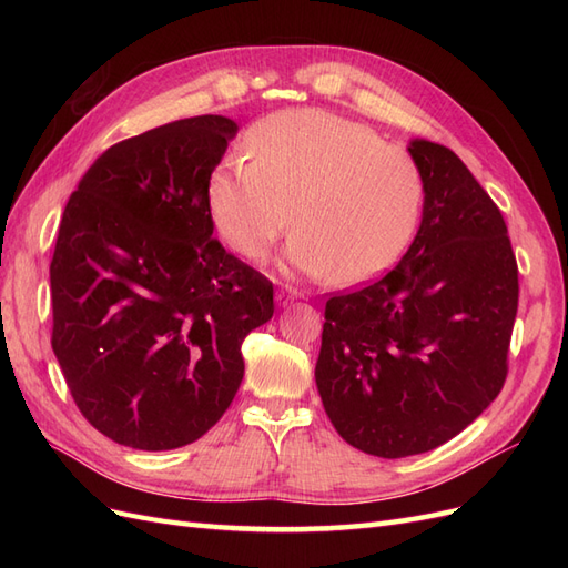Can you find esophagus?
Segmentation results:
<instances>
[{"mask_svg":"<svg viewBox=\"0 0 568 568\" xmlns=\"http://www.w3.org/2000/svg\"><path fill=\"white\" fill-rule=\"evenodd\" d=\"M298 296H301V294H298L296 288L284 286V288H280V291H277V294H274V301H277V305H280V307H286L288 303H294Z\"/></svg>","mask_w":568,"mask_h":568,"instance_id":"34e87169","label":"esophagus"}]
</instances>
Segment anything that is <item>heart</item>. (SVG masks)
Instances as JSON below:
<instances>
[{
	"label": "heart",
	"mask_w": 568,
	"mask_h": 568,
	"mask_svg": "<svg viewBox=\"0 0 568 568\" xmlns=\"http://www.w3.org/2000/svg\"><path fill=\"white\" fill-rule=\"evenodd\" d=\"M246 151L251 161L222 159L209 180L213 225L246 261H263L291 220L286 263L355 284L393 265L417 227L415 159L363 123L320 109L272 113L251 128Z\"/></svg>",
	"instance_id": "b5f03b06"
}]
</instances>
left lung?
Masks as SVG:
<instances>
[{
	"mask_svg": "<svg viewBox=\"0 0 568 568\" xmlns=\"http://www.w3.org/2000/svg\"><path fill=\"white\" fill-rule=\"evenodd\" d=\"M422 225L382 280L324 307L315 382L338 436L398 459L455 438L503 390L519 267L500 209L455 151L407 146Z\"/></svg>",
	"mask_w": 568,
	"mask_h": 568,
	"instance_id": "obj_1",
	"label": "left lung"
}]
</instances>
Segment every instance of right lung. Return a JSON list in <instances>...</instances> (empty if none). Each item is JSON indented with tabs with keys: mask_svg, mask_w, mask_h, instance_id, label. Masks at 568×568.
I'll return each instance as SVG.
<instances>
[{
	"mask_svg": "<svg viewBox=\"0 0 568 568\" xmlns=\"http://www.w3.org/2000/svg\"><path fill=\"white\" fill-rule=\"evenodd\" d=\"M175 120L106 149L65 203L49 265L51 348L82 417L134 450L199 440L244 379L272 282L213 239L209 180L236 134Z\"/></svg>",
	"mask_w": 568,
	"mask_h": 568,
	"instance_id": "right-lung-1",
	"label": "right lung"
}]
</instances>
